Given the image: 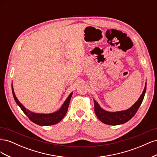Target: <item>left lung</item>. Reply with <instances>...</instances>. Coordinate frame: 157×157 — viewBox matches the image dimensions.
<instances>
[{"label":"left lung","mask_w":157,"mask_h":157,"mask_svg":"<svg viewBox=\"0 0 157 157\" xmlns=\"http://www.w3.org/2000/svg\"><path fill=\"white\" fill-rule=\"evenodd\" d=\"M147 84L145 83V88L143 92L141 94L140 97L137 99V101L129 109L124 111H120L116 112H110L104 110L100 106H99L98 102L94 100V111L96 116L100 121L104 124L115 126L122 124L124 123L130 121L131 118L135 115L137 111L138 110L141 104L144 100L145 94L146 92Z\"/></svg>","instance_id":"1"}]
</instances>
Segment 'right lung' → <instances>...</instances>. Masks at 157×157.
<instances>
[{
	"label": "right lung",
	"mask_w": 157,
	"mask_h": 157,
	"mask_svg": "<svg viewBox=\"0 0 157 157\" xmlns=\"http://www.w3.org/2000/svg\"><path fill=\"white\" fill-rule=\"evenodd\" d=\"M12 94L14 99L17 103V105L21 108L23 112L24 113L25 115L29 118L31 121L35 123V124L39 125V126H51L54 125L60 122L63 119V117L65 116L66 113L67 112L69 105L70 103V100L71 96H72L73 92H71L67 98L65 99L63 104L60 107L59 110L52 113L48 114H44V113H36L32 112L29 110H28L18 100L17 97L16 96V94L14 93V90L13 88V85L12 84Z\"/></svg>",
	"instance_id": "1"
}]
</instances>
